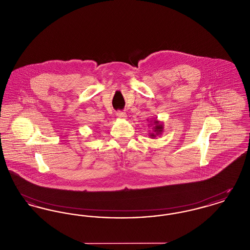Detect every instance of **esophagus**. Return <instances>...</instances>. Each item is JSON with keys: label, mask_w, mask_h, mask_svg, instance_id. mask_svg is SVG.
<instances>
[{"label": "esophagus", "mask_w": 250, "mask_h": 250, "mask_svg": "<svg viewBox=\"0 0 250 250\" xmlns=\"http://www.w3.org/2000/svg\"><path fill=\"white\" fill-rule=\"evenodd\" d=\"M116 115H117V117H119L121 119H125L127 117V115L125 111H117Z\"/></svg>", "instance_id": "1"}]
</instances>
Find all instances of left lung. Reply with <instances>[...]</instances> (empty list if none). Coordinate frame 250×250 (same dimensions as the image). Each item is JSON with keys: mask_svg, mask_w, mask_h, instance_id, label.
Returning a JSON list of instances; mask_svg holds the SVG:
<instances>
[{"mask_svg": "<svg viewBox=\"0 0 250 250\" xmlns=\"http://www.w3.org/2000/svg\"><path fill=\"white\" fill-rule=\"evenodd\" d=\"M147 121L149 122V125H149L150 127L152 126V129H153L152 133H149L150 138L155 139L157 136H160V135L162 134V132L164 131V124L156 119H151L150 121L147 119Z\"/></svg>", "mask_w": 250, "mask_h": 250, "instance_id": "obj_1", "label": "left lung"}]
</instances>
